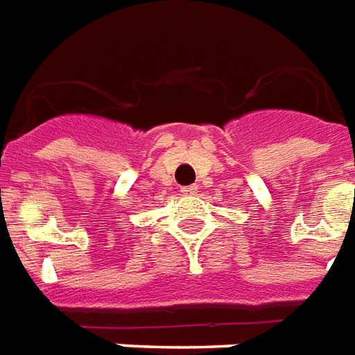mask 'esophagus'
I'll return each mask as SVG.
<instances>
[{
    "label": "esophagus",
    "instance_id": "34e87169",
    "mask_svg": "<svg viewBox=\"0 0 355 355\" xmlns=\"http://www.w3.org/2000/svg\"><path fill=\"white\" fill-rule=\"evenodd\" d=\"M197 191H198L197 185H187V187H182L183 195H195Z\"/></svg>",
    "mask_w": 355,
    "mask_h": 355
}]
</instances>
